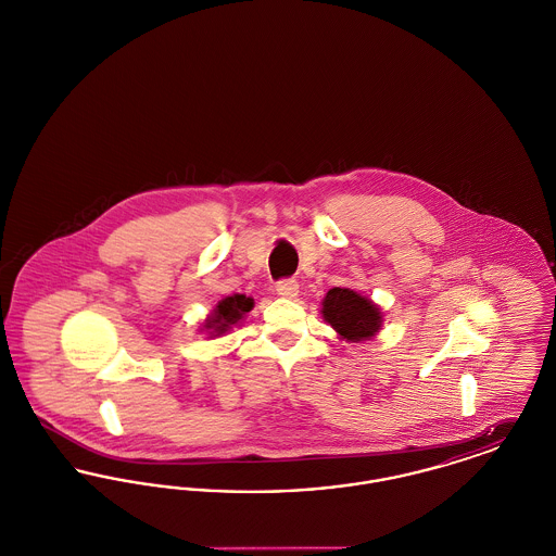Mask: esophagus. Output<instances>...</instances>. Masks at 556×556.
Masks as SVG:
<instances>
[{
	"label": "esophagus",
	"instance_id": "1",
	"mask_svg": "<svg viewBox=\"0 0 556 556\" xmlns=\"http://www.w3.org/2000/svg\"><path fill=\"white\" fill-rule=\"evenodd\" d=\"M298 291H300V286H298L295 279H281V281H277V293L281 298H295Z\"/></svg>",
	"mask_w": 556,
	"mask_h": 556
}]
</instances>
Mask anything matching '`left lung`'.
Returning <instances> with one entry per match:
<instances>
[{
  "label": "left lung",
  "mask_w": 556,
  "mask_h": 556,
  "mask_svg": "<svg viewBox=\"0 0 556 556\" xmlns=\"http://www.w3.org/2000/svg\"><path fill=\"white\" fill-rule=\"evenodd\" d=\"M323 318L350 342L372 338L381 327L379 308L348 288H333L323 300Z\"/></svg>",
  "instance_id": "obj_1"
}]
</instances>
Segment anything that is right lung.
<instances>
[{
  "instance_id": "right-lung-1",
  "label": "right lung",
  "mask_w": 556,
  "mask_h": 556,
  "mask_svg": "<svg viewBox=\"0 0 556 556\" xmlns=\"http://www.w3.org/2000/svg\"><path fill=\"white\" fill-rule=\"evenodd\" d=\"M254 306L252 298H245L243 293L229 295L225 300L218 302V306L214 308L212 317L206 320V329H211L212 336H223L225 331H229L236 323H239L245 313H250Z\"/></svg>"
}]
</instances>
